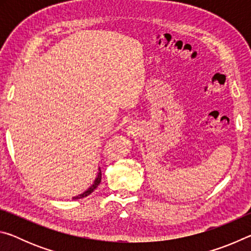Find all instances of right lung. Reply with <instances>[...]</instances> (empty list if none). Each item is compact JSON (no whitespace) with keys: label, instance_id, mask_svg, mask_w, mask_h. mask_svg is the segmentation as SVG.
<instances>
[{"label":"right lung","instance_id":"right-lung-1","mask_svg":"<svg viewBox=\"0 0 251 251\" xmlns=\"http://www.w3.org/2000/svg\"><path fill=\"white\" fill-rule=\"evenodd\" d=\"M100 180H101V172H100V168L99 167V172H97V175H96V178H95L94 182H93V184L90 187H88V188L85 190L84 193L77 195V196H75V197H73L72 199H80V198H84V197L88 196V195H91L97 188V186L100 185Z\"/></svg>","mask_w":251,"mask_h":251}]
</instances>
